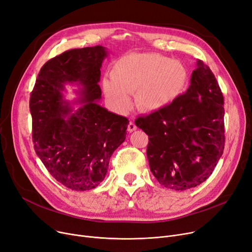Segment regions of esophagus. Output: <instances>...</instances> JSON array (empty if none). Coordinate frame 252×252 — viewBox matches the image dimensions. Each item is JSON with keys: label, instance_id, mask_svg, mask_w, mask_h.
I'll return each instance as SVG.
<instances>
[{"label": "esophagus", "instance_id": "34e87169", "mask_svg": "<svg viewBox=\"0 0 252 252\" xmlns=\"http://www.w3.org/2000/svg\"><path fill=\"white\" fill-rule=\"evenodd\" d=\"M136 128H137V126H136V125L134 124V123H129L128 124V126H127V130L129 131V133H131V131H134V130H136Z\"/></svg>", "mask_w": 252, "mask_h": 252}]
</instances>
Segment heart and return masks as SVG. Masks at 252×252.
I'll return each mask as SVG.
<instances>
[{
  "mask_svg": "<svg viewBox=\"0 0 252 252\" xmlns=\"http://www.w3.org/2000/svg\"><path fill=\"white\" fill-rule=\"evenodd\" d=\"M111 77L113 82H104V93L121 113L130 108V94L135 92L140 109L163 110L183 95L190 81L183 62L157 53H131L121 57L113 64Z\"/></svg>",
  "mask_w": 252,
  "mask_h": 252,
  "instance_id": "obj_1",
  "label": "heart"
}]
</instances>
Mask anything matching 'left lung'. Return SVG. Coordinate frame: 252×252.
<instances>
[{
	"mask_svg": "<svg viewBox=\"0 0 252 252\" xmlns=\"http://www.w3.org/2000/svg\"><path fill=\"white\" fill-rule=\"evenodd\" d=\"M223 97L210 68L197 60L191 84L167 108L136 119L149 136L147 158L165 188L188 190L205 182L224 148Z\"/></svg>",
	"mask_w": 252,
	"mask_h": 252,
	"instance_id": "8db88e82",
	"label": "left lung"
}]
</instances>
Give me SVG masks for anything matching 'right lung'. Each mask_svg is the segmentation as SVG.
<instances>
[{
    "label": "right lung",
    "instance_id": "add662e5",
    "mask_svg": "<svg viewBox=\"0 0 252 252\" xmlns=\"http://www.w3.org/2000/svg\"><path fill=\"white\" fill-rule=\"evenodd\" d=\"M102 46L73 49L44 64L30 100L36 155L51 176L66 188L87 191L104 180L114 150L126 140V117L99 105ZM66 84L81 88L74 112L63 93ZM73 102L72 103H74Z\"/></svg>",
    "mask_w": 252,
    "mask_h": 252
}]
</instances>
